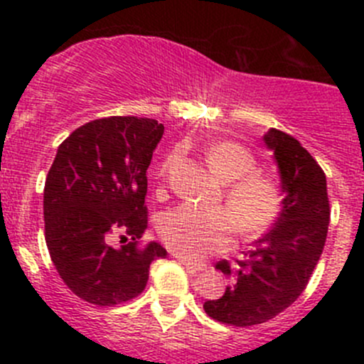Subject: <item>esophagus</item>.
I'll return each mask as SVG.
<instances>
[{"instance_id":"1","label":"esophagus","mask_w":364,"mask_h":364,"mask_svg":"<svg viewBox=\"0 0 364 364\" xmlns=\"http://www.w3.org/2000/svg\"><path fill=\"white\" fill-rule=\"evenodd\" d=\"M178 260L183 264V266L186 267V271H188L190 274H197V273H200V271H204L205 267H208V266H205V264L192 262V260L185 259V257H178Z\"/></svg>"}]
</instances>
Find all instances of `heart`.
Segmentation results:
<instances>
[{
	"label": "heart",
	"instance_id": "obj_1",
	"mask_svg": "<svg viewBox=\"0 0 364 364\" xmlns=\"http://www.w3.org/2000/svg\"><path fill=\"white\" fill-rule=\"evenodd\" d=\"M209 168L225 181V208H199L183 204L164 213L159 234L167 248L185 259H204L230 247L234 232L245 240L262 236L280 216L284 188L269 174L257 172L255 155L234 141H220L205 151ZM168 160L160 165L167 172Z\"/></svg>",
	"mask_w": 364,
	"mask_h": 364
}]
</instances>
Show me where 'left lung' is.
<instances>
[{
    "instance_id": "left-lung-1",
    "label": "left lung",
    "mask_w": 364,
    "mask_h": 364,
    "mask_svg": "<svg viewBox=\"0 0 364 364\" xmlns=\"http://www.w3.org/2000/svg\"><path fill=\"white\" fill-rule=\"evenodd\" d=\"M264 142L280 168L284 208L277 225L245 252L243 260L216 262L230 285L220 299L204 303L209 317L236 328L271 321L301 296L324 250L331 216L326 174L317 160L277 128L264 135Z\"/></svg>"
}]
</instances>
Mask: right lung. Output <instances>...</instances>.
<instances>
[{"label": "right lung", "instance_id": "right-lung-1", "mask_svg": "<svg viewBox=\"0 0 364 364\" xmlns=\"http://www.w3.org/2000/svg\"><path fill=\"white\" fill-rule=\"evenodd\" d=\"M161 135L155 119L111 116L79 127L58 148L43 188L46 243L61 280L87 303L134 299L153 260L167 255L159 243L137 245L148 229L146 171Z\"/></svg>", "mask_w": 364, "mask_h": 364}]
</instances>
